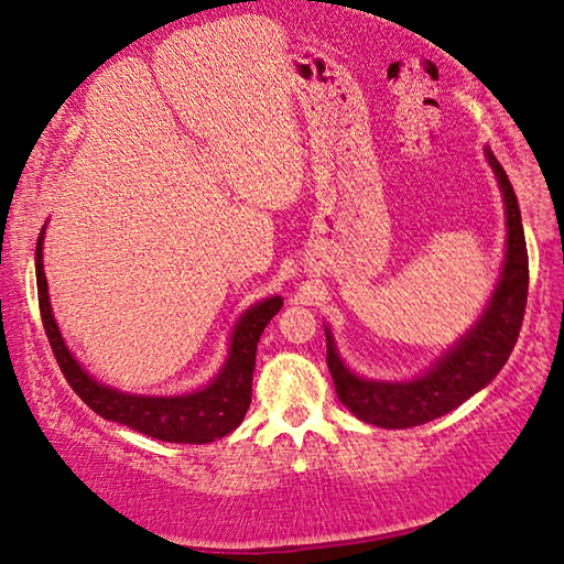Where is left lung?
Masks as SVG:
<instances>
[{
  "mask_svg": "<svg viewBox=\"0 0 564 564\" xmlns=\"http://www.w3.org/2000/svg\"><path fill=\"white\" fill-rule=\"evenodd\" d=\"M506 204V261L484 315L460 340L438 357L432 370L406 382H377L357 377L337 355L330 330L325 327L327 367H330L337 399L360 419L382 429H409L444 416L480 392L503 370L518 343L528 303V249L520 207L506 170L486 148Z\"/></svg>",
  "mask_w": 564,
  "mask_h": 564,
  "instance_id": "8db88e82",
  "label": "left lung"
}]
</instances>
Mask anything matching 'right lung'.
I'll return each instance as SVG.
<instances>
[{
    "instance_id": "obj_1",
    "label": "right lung",
    "mask_w": 564,
    "mask_h": 564,
    "mask_svg": "<svg viewBox=\"0 0 564 564\" xmlns=\"http://www.w3.org/2000/svg\"><path fill=\"white\" fill-rule=\"evenodd\" d=\"M44 229H41L36 239V289L41 323H44L48 345L56 355L61 372H64L66 382L74 387V392L96 414L110 419V422L126 424L145 436L160 438V442L209 444L231 434L241 424V419L247 416V409L251 404L256 345L261 340L263 327L281 311V295H271V299L251 305L241 315V321L234 327L227 362H224L219 375L207 387L177 397L118 392V389L96 382L76 362V357L68 352L64 337H61L54 313H51L44 275Z\"/></svg>"
}]
</instances>
